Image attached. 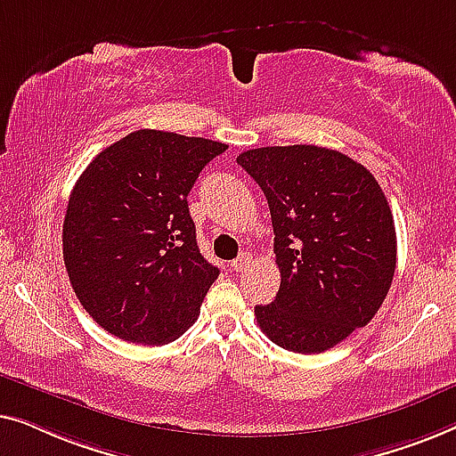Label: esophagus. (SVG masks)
Here are the masks:
<instances>
[{
  "label": "esophagus",
  "mask_w": 456,
  "mask_h": 456,
  "mask_svg": "<svg viewBox=\"0 0 456 456\" xmlns=\"http://www.w3.org/2000/svg\"><path fill=\"white\" fill-rule=\"evenodd\" d=\"M248 260H249V258H248V254H241L240 258H235L233 262H231V268H233L235 273H241L243 268L248 266Z\"/></svg>",
  "instance_id": "esophagus-1"
}]
</instances>
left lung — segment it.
Listing matches in <instances>:
<instances>
[{
    "label": "left lung",
    "instance_id": "8db88e82",
    "mask_svg": "<svg viewBox=\"0 0 456 456\" xmlns=\"http://www.w3.org/2000/svg\"><path fill=\"white\" fill-rule=\"evenodd\" d=\"M265 191L281 271L277 297L256 305L274 345L322 354L380 310L396 268L387 196L362 163L314 144L266 146L237 157Z\"/></svg>",
    "mask_w": 456,
    "mask_h": 456
}]
</instances>
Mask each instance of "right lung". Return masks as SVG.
<instances>
[{
	"label": "right lung",
	"instance_id": "right-lung-1",
	"mask_svg": "<svg viewBox=\"0 0 456 456\" xmlns=\"http://www.w3.org/2000/svg\"><path fill=\"white\" fill-rule=\"evenodd\" d=\"M227 144L136 130L82 171L63 219V265L94 322L138 345L194 324L219 277L196 243L188 194Z\"/></svg>",
	"mask_w": 456,
	"mask_h": 456
}]
</instances>
